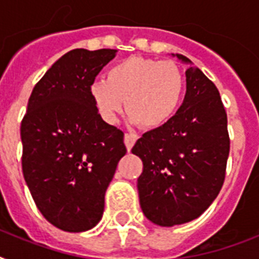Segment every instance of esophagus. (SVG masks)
Instances as JSON below:
<instances>
[{
	"instance_id": "obj_1",
	"label": "esophagus",
	"mask_w": 259,
	"mask_h": 259,
	"mask_svg": "<svg viewBox=\"0 0 259 259\" xmlns=\"http://www.w3.org/2000/svg\"><path fill=\"white\" fill-rule=\"evenodd\" d=\"M138 140V136L134 133H126L125 134V145L126 149L130 150L133 148V145L136 144V141Z\"/></svg>"
}]
</instances>
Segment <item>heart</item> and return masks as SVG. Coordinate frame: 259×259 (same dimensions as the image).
<instances>
[{"label": "heart", "instance_id": "b5f03b06", "mask_svg": "<svg viewBox=\"0 0 259 259\" xmlns=\"http://www.w3.org/2000/svg\"><path fill=\"white\" fill-rule=\"evenodd\" d=\"M184 93V75L170 60L132 56L110 67L106 82L93 83L90 94L105 121L113 123L123 110L146 129L169 121Z\"/></svg>", "mask_w": 259, "mask_h": 259}]
</instances>
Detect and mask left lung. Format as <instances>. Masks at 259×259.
Here are the masks:
<instances>
[{
	"instance_id": "obj_1",
	"label": "left lung",
	"mask_w": 259,
	"mask_h": 259,
	"mask_svg": "<svg viewBox=\"0 0 259 259\" xmlns=\"http://www.w3.org/2000/svg\"><path fill=\"white\" fill-rule=\"evenodd\" d=\"M185 76L180 109L132 149L144 164L137 180L142 211L164 227L193 221L208 208L223 187L230 153L227 114L217 86L197 67Z\"/></svg>"
}]
</instances>
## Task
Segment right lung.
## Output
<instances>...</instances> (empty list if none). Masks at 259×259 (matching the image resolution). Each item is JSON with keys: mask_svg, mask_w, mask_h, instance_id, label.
<instances>
[{"mask_svg": "<svg viewBox=\"0 0 259 259\" xmlns=\"http://www.w3.org/2000/svg\"><path fill=\"white\" fill-rule=\"evenodd\" d=\"M115 50H72L47 71L21 121L22 173L42 217L82 233L101 221L105 193L126 153L123 132L102 119L90 89Z\"/></svg>", "mask_w": 259, "mask_h": 259, "instance_id": "1", "label": "right lung"}]
</instances>
